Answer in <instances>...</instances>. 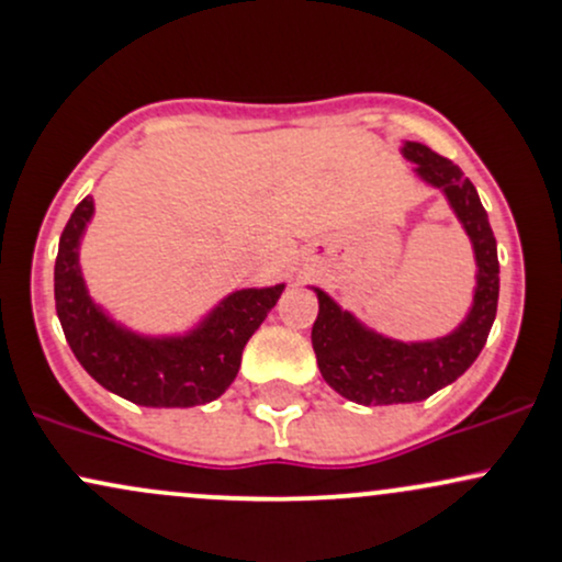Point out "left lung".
<instances>
[{"mask_svg":"<svg viewBox=\"0 0 562 562\" xmlns=\"http://www.w3.org/2000/svg\"><path fill=\"white\" fill-rule=\"evenodd\" d=\"M402 158L413 162L420 182L445 195L474 251V297L463 322L434 340H396L372 329L353 311L307 286L318 297L311 342L318 370L331 389L356 404L424 402L458 380L485 348L498 305V251L487 211L474 184L456 162L431 153L426 144L402 142Z\"/></svg>","mask_w":562,"mask_h":562,"instance_id":"left-lung-1","label":"left lung"}]
</instances>
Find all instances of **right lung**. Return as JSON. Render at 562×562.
<instances>
[{
    "label": "right lung",
    "mask_w": 562,
    "mask_h": 562,
    "mask_svg": "<svg viewBox=\"0 0 562 562\" xmlns=\"http://www.w3.org/2000/svg\"><path fill=\"white\" fill-rule=\"evenodd\" d=\"M93 211L88 195L66 222L56 257V311L77 361L95 383L142 407L214 402L231 389L246 342L286 283L235 289L182 331H138L95 303L82 276L80 249Z\"/></svg>",
    "instance_id": "1"
}]
</instances>
